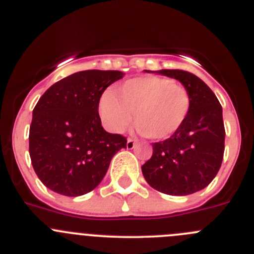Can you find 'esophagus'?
I'll return each mask as SVG.
<instances>
[{"instance_id": "1", "label": "esophagus", "mask_w": 254, "mask_h": 254, "mask_svg": "<svg viewBox=\"0 0 254 254\" xmlns=\"http://www.w3.org/2000/svg\"><path fill=\"white\" fill-rule=\"evenodd\" d=\"M135 145H136V140H134V139H127V149H129V150L134 149Z\"/></svg>"}]
</instances>
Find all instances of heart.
<instances>
[{"label":"heart","mask_w":254,"mask_h":254,"mask_svg":"<svg viewBox=\"0 0 254 254\" xmlns=\"http://www.w3.org/2000/svg\"><path fill=\"white\" fill-rule=\"evenodd\" d=\"M108 130L122 132L134 119L137 130L151 140H165L179 131L191 110L186 87L169 78L137 77L105 92L98 105Z\"/></svg>","instance_id":"1"}]
</instances>
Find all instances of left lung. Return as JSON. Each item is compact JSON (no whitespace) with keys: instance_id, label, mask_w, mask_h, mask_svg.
Instances as JSON below:
<instances>
[{"instance_id":"obj_1","label":"left lung","mask_w":254,"mask_h":254,"mask_svg":"<svg viewBox=\"0 0 254 254\" xmlns=\"http://www.w3.org/2000/svg\"><path fill=\"white\" fill-rule=\"evenodd\" d=\"M156 73L187 88L191 110L179 131L152 144V156L141 171L147 184L160 192L191 195L208 186L222 164L226 135L222 107L208 85L192 73L180 69Z\"/></svg>"}]
</instances>
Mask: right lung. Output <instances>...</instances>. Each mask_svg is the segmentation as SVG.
I'll use <instances>...</instances> for the list:
<instances>
[{"mask_svg": "<svg viewBox=\"0 0 254 254\" xmlns=\"http://www.w3.org/2000/svg\"><path fill=\"white\" fill-rule=\"evenodd\" d=\"M124 73L83 70L54 83L39 98L29 127L32 166L44 186L59 195L82 196L105 176L127 137L102 127L98 105Z\"/></svg>", "mask_w": 254, "mask_h": 254, "instance_id": "1", "label": "right lung"}]
</instances>
